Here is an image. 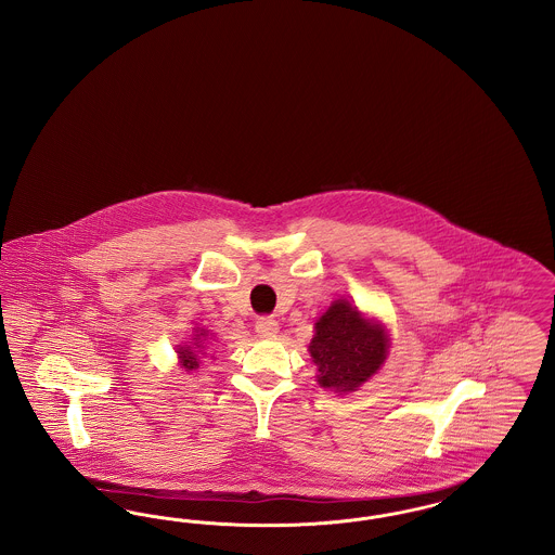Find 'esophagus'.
<instances>
[{
    "label": "esophagus",
    "instance_id": "34e87169",
    "mask_svg": "<svg viewBox=\"0 0 555 555\" xmlns=\"http://www.w3.org/2000/svg\"><path fill=\"white\" fill-rule=\"evenodd\" d=\"M256 333L260 337H274L279 333V322L270 317L258 318L256 320Z\"/></svg>",
    "mask_w": 555,
    "mask_h": 555
}]
</instances>
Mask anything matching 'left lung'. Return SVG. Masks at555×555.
<instances>
[{"instance_id":"obj_1","label":"left lung","mask_w":555,"mask_h":555,"mask_svg":"<svg viewBox=\"0 0 555 555\" xmlns=\"http://www.w3.org/2000/svg\"><path fill=\"white\" fill-rule=\"evenodd\" d=\"M310 356L318 385L337 393L356 391L387 360L389 335L383 324L364 317L347 299H335L318 318Z\"/></svg>"}]
</instances>
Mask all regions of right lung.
Returning a JSON list of instances; mask_svg holds the SVG:
<instances>
[{
  "mask_svg": "<svg viewBox=\"0 0 555 555\" xmlns=\"http://www.w3.org/2000/svg\"><path fill=\"white\" fill-rule=\"evenodd\" d=\"M206 339H208L206 331H204V328H202V331L195 328V335H193V339L189 341V345H183V347L177 349L179 360H181V369H199V358L206 353V351H204V349H206V347H204Z\"/></svg>",
  "mask_w": 555,
  "mask_h": 555,
  "instance_id": "right-lung-1",
  "label": "right lung"
}]
</instances>
